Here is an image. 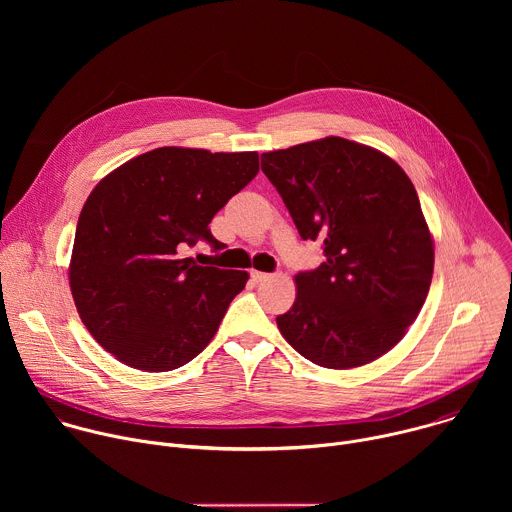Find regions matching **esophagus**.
Wrapping results in <instances>:
<instances>
[{"label": "esophagus", "mask_w": 512, "mask_h": 512, "mask_svg": "<svg viewBox=\"0 0 512 512\" xmlns=\"http://www.w3.org/2000/svg\"><path fill=\"white\" fill-rule=\"evenodd\" d=\"M269 277H271L269 273H263V271H251V279H253V281H257V283H259V281H265V279H269Z\"/></svg>", "instance_id": "obj_1"}]
</instances>
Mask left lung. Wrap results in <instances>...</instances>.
I'll use <instances>...</instances> for the list:
<instances>
[{
    "label": "left lung",
    "mask_w": 512,
    "mask_h": 512,
    "mask_svg": "<svg viewBox=\"0 0 512 512\" xmlns=\"http://www.w3.org/2000/svg\"><path fill=\"white\" fill-rule=\"evenodd\" d=\"M304 241L324 263L296 275L298 298L277 316L283 338L326 369L389 352L427 298L433 243L417 192L385 154L326 137L261 156Z\"/></svg>",
    "instance_id": "obj_1"
}]
</instances>
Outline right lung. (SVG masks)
I'll return each instance as SVG.
<instances>
[{
	"instance_id": "add662e5",
	"label": "right lung",
	"mask_w": 512,
	"mask_h": 512,
	"mask_svg": "<svg viewBox=\"0 0 512 512\" xmlns=\"http://www.w3.org/2000/svg\"><path fill=\"white\" fill-rule=\"evenodd\" d=\"M257 172V152L158 148L95 186L68 279L87 330L127 367L172 371L212 340L249 275L198 265L186 251L198 241L225 249L208 225Z\"/></svg>"
}]
</instances>
